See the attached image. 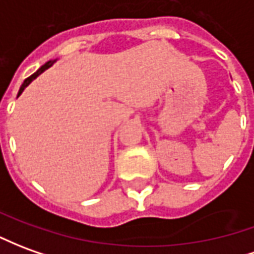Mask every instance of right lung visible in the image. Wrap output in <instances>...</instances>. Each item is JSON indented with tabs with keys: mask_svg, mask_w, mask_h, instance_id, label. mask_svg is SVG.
<instances>
[{
	"mask_svg": "<svg viewBox=\"0 0 254 254\" xmlns=\"http://www.w3.org/2000/svg\"><path fill=\"white\" fill-rule=\"evenodd\" d=\"M55 62H56V60H49V62H47L45 64L41 67V68H38V70H37V71H35L34 74H33V75H30V77H28L27 79H24V82H23L22 86H20V89H19V93H17V96H20V95H22V93H23V90H24V88H27L28 85L31 84V82L34 81L35 78L38 77L40 74H42V72L45 71V70H48V68H49V67H51V65H52L53 63H55Z\"/></svg>",
	"mask_w": 254,
	"mask_h": 254,
	"instance_id": "obj_1",
	"label": "right lung"
}]
</instances>
